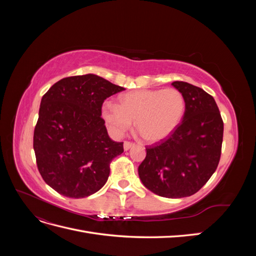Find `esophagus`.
I'll use <instances>...</instances> for the list:
<instances>
[{
    "label": "esophagus",
    "instance_id": "1",
    "mask_svg": "<svg viewBox=\"0 0 256 256\" xmlns=\"http://www.w3.org/2000/svg\"><path fill=\"white\" fill-rule=\"evenodd\" d=\"M134 143L126 141L125 143H124V150H129L131 148V147H134Z\"/></svg>",
    "mask_w": 256,
    "mask_h": 256
}]
</instances>
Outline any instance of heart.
<instances>
[{
  "label": "heart",
  "instance_id": "obj_1",
  "mask_svg": "<svg viewBox=\"0 0 256 256\" xmlns=\"http://www.w3.org/2000/svg\"><path fill=\"white\" fill-rule=\"evenodd\" d=\"M120 104L104 102L102 116L115 136H120L134 126L147 143H158L168 138L180 125L186 112V99L180 90H138L126 92Z\"/></svg>",
  "mask_w": 256,
  "mask_h": 256
}]
</instances>
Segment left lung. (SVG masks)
I'll return each mask as SVG.
<instances>
[{
	"label": "left lung",
	"instance_id": "obj_1",
	"mask_svg": "<svg viewBox=\"0 0 256 256\" xmlns=\"http://www.w3.org/2000/svg\"><path fill=\"white\" fill-rule=\"evenodd\" d=\"M173 86L186 99L182 122L166 140L147 147L138 176L154 194L180 198L196 193L219 164L223 120L214 99L190 83Z\"/></svg>",
	"mask_w": 256,
	"mask_h": 256
}]
</instances>
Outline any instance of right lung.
Returning <instances> with one entry per match:
<instances>
[{
  "label": "right lung",
  "mask_w": 256,
  "mask_h": 256,
  "mask_svg": "<svg viewBox=\"0 0 256 256\" xmlns=\"http://www.w3.org/2000/svg\"><path fill=\"white\" fill-rule=\"evenodd\" d=\"M124 90L88 74L62 79L42 96L33 147L38 171L60 194L86 198L106 182L124 147L108 134L102 106Z\"/></svg>",
  "instance_id": "obj_1"
}]
</instances>
